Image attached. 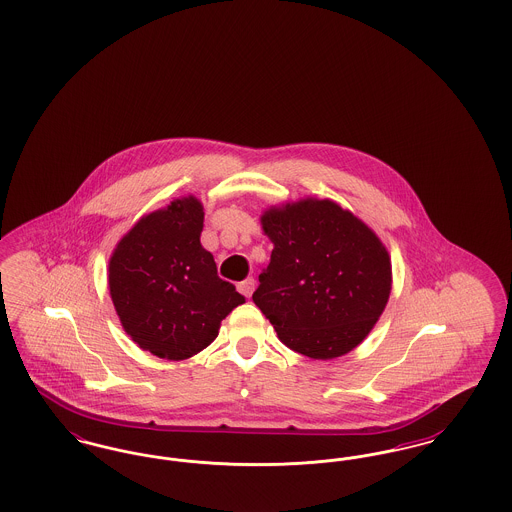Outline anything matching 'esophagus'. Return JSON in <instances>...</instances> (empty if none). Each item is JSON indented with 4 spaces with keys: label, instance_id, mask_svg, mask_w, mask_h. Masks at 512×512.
<instances>
[{
    "label": "esophagus",
    "instance_id": "1",
    "mask_svg": "<svg viewBox=\"0 0 512 512\" xmlns=\"http://www.w3.org/2000/svg\"><path fill=\"white\" fill-rule=\"evenodd\" d=\"M253 290H255V280L251 276L238 284V292L244 293L245 297H251Z\"/></svg>",
    "mask_w": 512,
    "mask_h": 512
}]
</instances>
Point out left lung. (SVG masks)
I'll list each match as a JSON object with an SVG mask.
<instances>
[{
	"mask_svg": "<svg viewBox=\"0 0 512 512\" xmlns=\"http://www.w3.org/2000/svg\"><path fill=\"white\" fill-rule=\"evenodd\" d=\"M261 226L274 249L253 301L280 341L318 361L353 351L390 299L386 245L332 199L272 205Z\"/></svg>",
	"mask_w": 512,
	"mask_h": 512,
	"instance_id": "8db88e82",
	"label": "left lung"
}]
</instances>
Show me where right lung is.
<instances>
[{
	"instance_id": "1",
	"label": "right lung",
	"mask_w": 512,
	"mask_h": 512,
	"mask_svg": "<svg viewBox=\"0 0 512 512\" xmlns=\"http://www.w3.org/2000/svg\"><path fill=\"white\" fill-rule=\"evenodd\" d=\"M203 205L188 195L138 220L109 259V293L124 332L144 351L184 361L219 336L244 295L201 245Z\"/></svg>"
}]
</instances>
